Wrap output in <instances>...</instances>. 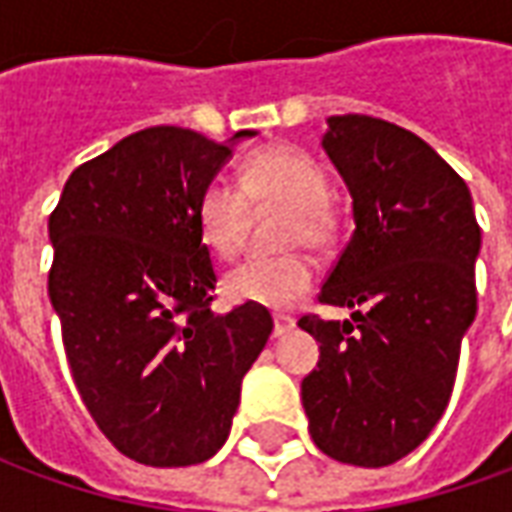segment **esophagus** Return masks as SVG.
Instances as JSON below:
<instances>
[{
  "mask_svg": "<svg viewBox=\"0 0 512 512\" xmlns=\"http://www.w3.org/2000/svg\"><path fill=\"white\" fill-rule=\"evenodd\" d=\"M296 321L290 315H274V337H285V334L293 332Z\"/></svg>",
  "mask_w": 512,
  "mask_h": 512,
  "instance_id": "obj_1",
  "label": "esophagus"
}]
</instances>
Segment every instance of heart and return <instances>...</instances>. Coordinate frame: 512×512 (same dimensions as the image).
Listing matches in <instances>:
<instances>
[{
    "label": "heart",
    "instance_id": "obj_1",
    "mask_svg": "<svg viewBox=\"0 0 512 512\" xmlns=\"http://www.w3.org/2000/svg\"><path fill=\"white\" fill-rule=\"evenodd\" d=\"M252 205H282V246L326 249L332 244L334 211L329 205V175L315 156L290 145H266L249 153L241 169V189L224 178L205 183L197 200V227L213 255L230 260L244 246ZM310 257L290 252L282 257H252L224 277V293L235 304L285 310L312 288Z\"/></svg>",
    "mask_w": 512,
    "mask_h": 512
}]
</instances>
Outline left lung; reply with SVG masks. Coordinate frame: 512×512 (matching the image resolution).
<instances>
[{"instance_id": "obj_1", "label": "left lung", "mask_w": 512, "mask_h": 512, "mask_svg": "<svg viewBox=\"0 0 512 512\" xmlns=\"http://www.w3.org/2000/svg\"><path fill=\"white\" fill-rule=\"evenodd\" d=\"M326 123L356 230L318 301L354 312L299 321L321 343L301 403L318 450L378 469L417 450L450 403L477 315L480 227L469 186L417 134L367 115Z\"/></svg>"}]
</instances>
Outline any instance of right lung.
<instances>
[{"instance_id":"1","label":"right lung","mask_w":512,"mask_h":512,"mask_svg":"<svg viewBox=\"0 0 512 512\" xmlns=\"http://www.w3.org/2000/svg\"><path fill=\"white\" fill-rule=\"evenodd\" d=\"M246 136L136 131L73 169L49 216V296L76 389L106 439L145 466L219 452L274 329L255 304L213 315L197 227L200 191Z\"/></svg>"}]
</instances>
